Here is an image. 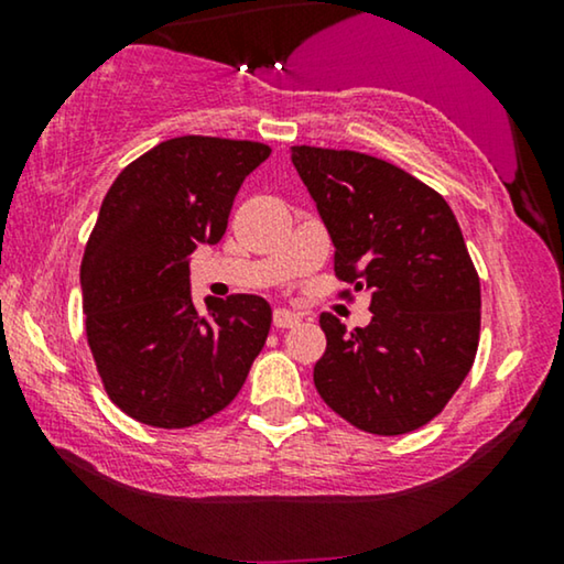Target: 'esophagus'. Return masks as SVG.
<instances>
[{"instance_id":"1","label":"esophagus","mask_w":564,"mask_h":564,"mask_svg":"<svg viewBox=\"0 0 564 564\" xmlns=\"http://www.w3.org/2000/svg\"><path fill=\"white\" fill-rule=\"evenodd\" d=\"M272 321H274V328H295L300 323V315L288 311V307H276Z\"/></svg>"}]
</instances>
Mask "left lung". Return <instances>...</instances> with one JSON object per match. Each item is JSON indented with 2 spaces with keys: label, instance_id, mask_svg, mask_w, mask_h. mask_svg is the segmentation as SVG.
<instances>
[{
  "label": "left lung",
  "instance_id": "left-lung-1",
  "mask_svg": "<svg viewBox=\"0 0 564 564\" xmlns=\"http://www.w3.org/2000/svg\"><path fill=\"white\" fill-rule=\"evenodd\" d=\"M292 164L336 246V276L372 297L365 328L321 315L315 390L367 434L426 426L465 382L480 341V276L452 207L367 153L295 145Z\"/></svg>",
  "mask_w": 564,
  "mask_h": 564
}]
</instances>
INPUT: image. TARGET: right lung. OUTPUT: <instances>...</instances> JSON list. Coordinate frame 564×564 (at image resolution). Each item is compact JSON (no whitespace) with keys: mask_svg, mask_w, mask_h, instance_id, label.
I'll return each instance as SVG.
<instances>
[{"mask_svg":"<svg viewBox=\"0 0 564 564\" xmlns=\"http://www.w3.org/2000/svg\"><path fill=\"white\" fill-rule=\"evenodd\" d=\"M272 149L182 135L128 164L82 259L87 341L107 395L156 429L197 426L243 388L272 326L259 295L192 303L189 253L218 243L246 176Z\"/></svg>","mask_w":564,"mask_h":564,"instance_id":"right-lung-1","label":"right lung"}]
</instances>
